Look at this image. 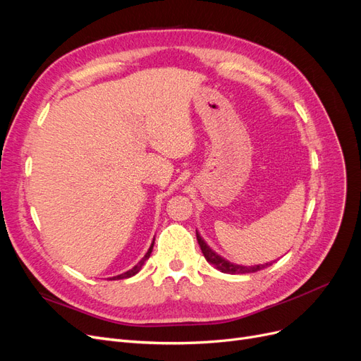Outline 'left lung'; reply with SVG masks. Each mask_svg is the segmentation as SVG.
Here are the masks:
<instances>
[{
  "mask_svg": "<svg viewBox=\"0 0 361 361\" xmlns=\"http://www.w3.org/2000/svg\"><path fill=\"white\" fill-rule=\"evenodd\" d=\"M195 235H197V241H199L202 253L206 257V260L209 262V264H212L216 269H220L221 272H226V274H247V272H256V271H260V269L267 268L268 265H271V264H265V265H255V267H241V265L231 264V262H227L226 259H223V257L218 256L216 253H214V251L206 245V243L203 241L202 236L197 233V231H195Z\"/></svg>",
  "mask_w": 361,
  "mask_h": 361,
  "instance_id": "obj_1",
  "label": "left lung"
}]
</instances>
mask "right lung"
<instances>
[{"mask_svg": "<svg viewBox=\"0 0 361 361\" xmlns=\"http://www.w3.org/2000/svg\"><path fill=\"white\" fill-rule=\"evenodd\" d=\"M154 241H155V239H154ZM152 248H154V244H152L150 245V248H149V251H147V253H146V256L143 257V259H141L140 262H138V264L133 268V269H129V271H126V272H123V274H120V276H117V277H113V279H128V277H133V276H135L137 274V272L141 269V267H143V264H145V262H146V259H149V256H150V253H152Z\"/></svg>", "mask_w": 361, "mask_h": 361, "instance_id": "right-lung-1", "label": "right lung"}]
</instances>
